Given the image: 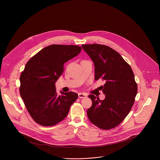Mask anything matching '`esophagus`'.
Instances as JSON below:
<instances>
[{
    "instance_id": "1",
    "label": "esophagus",
    "mask_w": 160,
    "mask_h": 160,
    "mask_svg": "<svg viewBox=\"0 0 160 160\" xmlns=\"http://www.w3.org/2000/svg\"><path fill=\"white\" fill-rule=\"evenodd\" d=\"M87 96V94L85 93H82V92H80V93H78V98H86Z\"/></svg>"
}]
</instances>
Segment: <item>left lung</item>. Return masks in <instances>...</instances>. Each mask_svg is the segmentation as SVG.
Segmentation results:
<instances>
[{
    "mask_svg": "<svg viewBox=\"0 0 160 160\" xmlns=\"http://www.w3.org/2000/svg\"><path fill=\"white\" fill-rule=\"evenodd\" d=\"M82 49L92 60L95 80H105V99L94 95L87 110L89 120L98 127L108 130L118 125L128 115L138 93V85L130 65L116 51L101 44H83Z\"/></svg>",
    "mask_w": 160,
    "mask_h": 160,
    "instance_id": "obj_1",
    "label": "left lung"
}]
</instances>
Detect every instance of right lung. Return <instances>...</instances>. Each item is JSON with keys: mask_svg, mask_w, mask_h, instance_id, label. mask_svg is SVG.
Masks as SVG:
<instances>
[{"mask_svg": "<svg viewBox=\"0 0 160 160\" xmlns=\"http://www.w3.org/2000/svg\"><path fill=\"white\" fill-rule=\"evenodd\" d=\"M78 45H51L42 49L27 63L20 76L21 98L35 122L53 126L64 120L78 98L73 92L58 96L55 83L64 72V64L79 54Z\"/></svg>", "mask_w": 160, "mask_h": 160, "instance_id": "right-lung-1", "label": "right lung"}]
</instances>
